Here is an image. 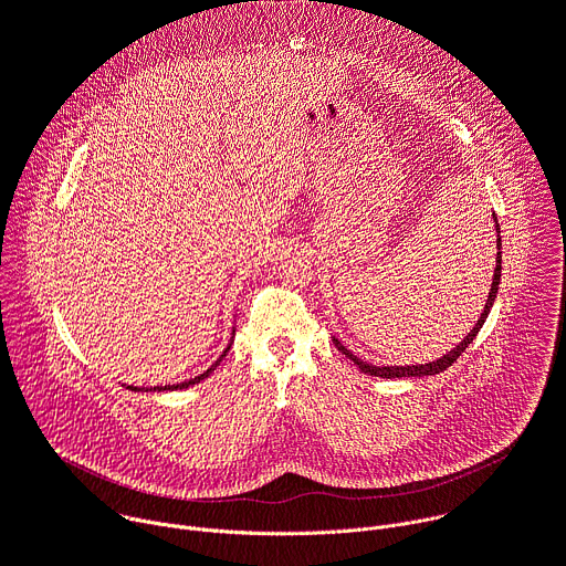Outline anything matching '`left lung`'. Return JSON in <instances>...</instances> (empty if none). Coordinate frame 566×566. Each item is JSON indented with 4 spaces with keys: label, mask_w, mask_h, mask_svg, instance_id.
<instances>
[{
    "label": "left lung",
    "mask_w": 566,
    "mask_h": 566,
    "mask_svg": "<svg viewBox=\"0 0 566 566\" xmlns=\"http://www.w3.org/2000/svg\"><path fill=\"white\" fill-rule=\"evenodd\" d=\"M495 217V214H493ZM495 230H497V258H495V275H493V284H491V291H489V300H486V306H483L479 319L474 322V327L470 329V334L454 347L450 349L446 356H441L439 360H432V363H426V365H389V367H378V365H369L365 360H360L358 356H354L336 336H334V345L338 347V352H343L349 360H354V365L363 371V374H369V376H378V378H410V376H434L443 369H448L463 352L465 347L474 340V336L479 334V329L483 327V322H486L493 304H495V297H497V291H500V280H502V237H500V223H497V217H495Z\"/></svg>",
    "instance_id": "obj_1"
}]
</instances>
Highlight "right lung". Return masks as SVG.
Returning a JSON list of instances; mask_svg holds the SVG:
<instances>
[{
    "label": "right lung",
    "instance_id": "add662e5",
    "mask_svg": "<svg viewBox=\"0 0 566 566\" xmlns=\"http://www.w3.org/2000/svg\"><path fill=\"white\" fill-rule=\"evenodd\" d=\"M228 349H230V343H228V347L223 349V354L203 371V374H199V376H195V378H190V380H186V382H177V385H164V387H132V385H127V389H134V391H175V389H186V387H190V385H197V382H201L203 378H208L214 369H217V365L226 358V354H228Z\"/></svg>",
    "mask_w": 566,
    "mask_h": 566
}]
</instances>
